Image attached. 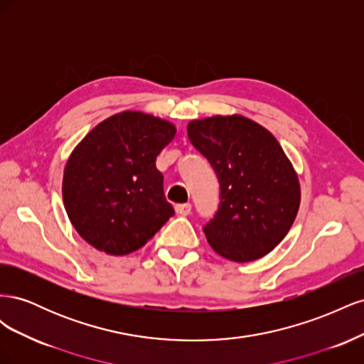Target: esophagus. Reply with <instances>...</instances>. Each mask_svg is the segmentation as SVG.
Returning a JSON list of instances; mask_svg holds the SVG:
<instances>
[{"mask_svg":"<svg viewBox=\"0 0 364 364\" xmlns=\"http://www.w3.org/2000/svg\"><path fill=\"white\" fill-rule=\"evenodd\" d=\"M176 213H178L179 215H188L191 213V203L176 205Z\"/></svg>","mask_w":364,"mask_h":364,"instance_id":"1","label":"esophagus"}]
</instances>
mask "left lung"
I'll list each match as a JSON object with an SVG mask.
<instances>
[{"mask_svg":"<svg viewBox=\"0 0 364 364\" xmlns=\"http://www.w3.org/2000/svg\"><path fill=\"white\" fill-rule=\"evenodd\" d=\"M186 130L220 182L218 211L203 229L209 246L235 262L266 257L301 205L299 178L278 139L238 114L193 119Z\"/></svg>","mask_w":364,"mask_h":364,"instance_id":"8db88e82","label":"left lung"}]
</instances>
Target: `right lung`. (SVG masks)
Returning a JSON list of instances; mask_svg holds the SVG:
<instances>
[{
  "mask_svg": "<svg viewBox=\"0 0 364 364\" xmlns=\"http://www.w3.org/2000/svg\"><path fill=\"white\" fill-rule=\"evenodd\" d=\"M176 126L139 111L98 123L70 155L63 170L65 211L97 250L121 257L144 246L174 214L164 196L156 156Z\"/></svg>",
  "mask_w": 364,
  "mask_h": 364,
  "instance_id": "1",
  "label": "right lung"
}]
</instances>
